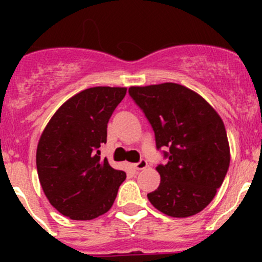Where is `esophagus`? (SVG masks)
<instances>
[{
    "label": "esophagus",
    "instance_id": "1",
    "mask_svg": "<svg viewBox=\"0 0 262 262\" xmlns=\"http://www.w3.org/2000/svg\"><path fill=\"white\" fill-rule=\"evenodd\" d=\"M147 166H148V163H147V161L146 160H141L139 161L138 163H134V168H136V170H144V168H147Z\"/></svg>",
    "mask_w": 262,
    "mask_h": 262
}]
</instances>
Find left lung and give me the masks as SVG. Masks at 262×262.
Listing matches in <instances>:
<instances>
[{
    "label": "left lung",
    "mask_w": 262,
    "mask_h": 262,
    "mask_svg": "<svg viewBox=\"0 0 262 262\" xmlns=\"http://www.w3.org/2000/svg\"><path fill=\"white\" fill-rule=\"evenodd\" d=\"M129 95L155 132L166 165L156 170L160 186L147 194L166 215L186 218L202 212L215 196L229 167V144L223 120L200 95L166 82L132 86Z\"/></svg>",
    "instance_id": "1"
}]
</instances>
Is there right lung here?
Masks as SVG:
<instances>
[{"label": "right lung", "instance_id": "add662e5", "mask_svg": "<svg viewBox=\"0 0 262 262\" xmlns=\"http://www.w3.org/2000/svg\"><path fill=\"white\" fill-rule=\"evenodd\" d=\"M125 87L99 86L78 92L52 116L36 148V170L49 203L73 221H90L113 207L124 171L100 158L107 123Z\"/></svg>", "mask_w": 262, "mask_h": 262}]
</instances>
